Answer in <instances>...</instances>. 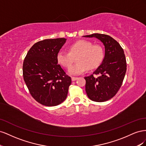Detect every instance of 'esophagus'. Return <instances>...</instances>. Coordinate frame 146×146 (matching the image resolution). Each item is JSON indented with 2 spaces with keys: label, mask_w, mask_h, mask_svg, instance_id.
I'll use <instances>...</instances> for the list:
<instances>
[{
  "label": "esophagus",
  "mask_w": 146,
  "mask_h": 146,
  "mask_svg": "<svg viewBox=\"0 0 146 146\" xmlns=\"http://www.w3.org/2000/svg\"><path fill=\"white\" fill-rule=\"evenodd\" d=\"M71 78H72V81H76V80H77V79H78V77H72Z\"/></svg>",
  "instance_id": "34e87169"
}]
</instances>
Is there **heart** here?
I'll return each mask as SVG.
<instances>
[{
	"label": "heart",
	"mask_w": 146,
	"mask_h": 146,
	"mask_svg": "<svg viewBox=\"0 0 146 146\" xmlns=\"http://www.w3.org/2000/svg\"><path fill=\"white\" fill-rule=\"evenodd\" d=\"M77 56V63L72 66L73 57ZM104 51L100 45L92 44L86 40H79L69 47V52L60 50L56 55L58 63L64 67L69 68L70 74L78 75L88 69L92 70L98 68L103 61Z\"/></svg>",
	"instance_id": "1"
}]
</instances>
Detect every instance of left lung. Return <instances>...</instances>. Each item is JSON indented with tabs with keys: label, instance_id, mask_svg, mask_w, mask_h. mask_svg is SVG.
Here are the masks:
<instances>
[{
	"label": "left lung",
	"instance_id": "8db88e82",
	"mask_svg": "<svg viewBox=\"0 0 146 146\" xmlns=\"http://www.w3.org/2000/svg\"><path fill=\"white\" fill-rule=\"evenodd\" d=\"M83 36L99 39L105 49L102 63L93 74L85 77L86 94L94 102L108 100L116 94L125 77L127 63L124 52L119 42L107 35L94 33Z\"/></svg>",
	"mask_w": 146,
	"mask_h": 146
}]
</instances>
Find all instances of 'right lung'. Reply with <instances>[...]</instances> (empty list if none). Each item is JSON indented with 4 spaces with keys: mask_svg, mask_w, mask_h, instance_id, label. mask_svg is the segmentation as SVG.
Wrapping results in <instances>:
<instances>
[{
    "mask_svg": "<svg viewBox=\"0 0 146 146\" xmlns=\"http://www.w3.org/2000/svg\"><path fill=\"white\" fill-rule=\"evenodd\" d=\"M66 40L61 38L38 41L30 48L24 60L23 77L31 96L47 107L62 103L71 84V78L56 60Z\"/></svg>",
    "mask_w": 146,
    "mask_h": 146,
    "instance_id": "right-lung-1",
    "label": "right lung"
}]
</instances>
